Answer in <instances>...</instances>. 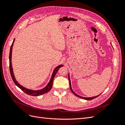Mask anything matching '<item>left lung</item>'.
Masks as SVG:
<instances>
[{
    "label": "left lung",
    "instance_id": "1",
    "mask_svg": "<svg viewBox=\"0 0 125 125\" xmlns=\"http://www.w3.org/2000/svg\"><path fill=\"white\" fill-rule=\"evenodd\" d=\"M68 80H69L70 87V89H71V91H72V92H73V93L74 94V95H75L76 96H77V97H78V98H81V99H84V100H92V99H94L96 98V97H98V96H99V95H100V94H99V95H97V96H93V97H91V98H84V97H82V96H80V95H79L77 94H75V92L73 91V90H72V87H71V80H70V76H69V74H68Z\"/></svg>",
    "mask_w": 125,
    "mask_h": 125
}]
</instances>
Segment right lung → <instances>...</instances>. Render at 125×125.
<instances>
[{"mask_svg": "<svg viewBox=\"0 0 125 125\" xmlns=\"http://www.w3.org/2000/svg\"><path fill=\"white\" fill-rule=\"evenodd\" d=\"M15 39H14L13 42L12 43V45L11 46V48H10V54H9V67H10V74H11V77L13 79V81L14 83L15 84L16 86H17L19 88H20L23 91H24L27 94H29L30 95H33V96H38V95H41L42 94H45L47 93L48 92H49L51 89L52 88V84H53V79L54 78V76H55L56 74H57V72L58 71L59 69L62 66H63V65H59L58 66H57L56 67L55 69L53 71V74L52 75L51 78L50 79V82L48 83V84L43 89H41V90H30L28 89L27 88H25V87H23L22 86H21V84H20L17 82V80H15L14 76V74H13V69H12V63H11V57H12V47L13 45V43L14 42Z\"/></svg>", "mask_w": 125, "mask_h": 125, "instance_id": "right-lung-1", "label": "right lung"}]
</instances>
